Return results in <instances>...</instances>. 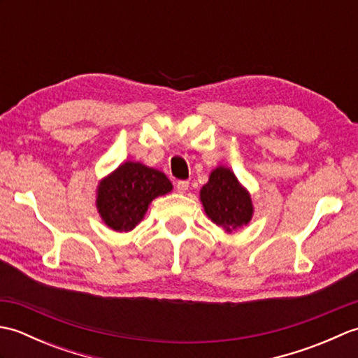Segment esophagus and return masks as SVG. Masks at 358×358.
Here are the masks:
<instances>
[{
    "instance_id": "1",
    "label": "esophagus",
    "mask_w": 358,
    "mask_h": 358,
    "mask_svg": "<svg viewBox=\"0 0 358 358\" xmlns=\"http://www.w3.org/2000/svg\"><path fill=\"white\" fill-rule=\"evenodd\" d=\"M189 189V181L187 180H180V181H177V191L180 192V194H185L186 191Z\"/></svg>"
}]
</instances>
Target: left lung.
<instances>
[{"mask_svg": "<svg viewBox=\"0 0 358 358\" xmlns=\"http://www.w3.org/2000/svg\"><path fill=\"white\" fill-rule=\"evenodd\" d=\"M200 196L208 217L226 231L248 224L252 217L249 194L227 167H217L210 173L209 183L203 186Z\"/></svg>", "mask_w": 358, "mask_h": 358, "instance_id": "obj_1", "label": "left lung"}]
</instances>
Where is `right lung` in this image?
I'll use <instances>...</instances> for the list:
<instances>
[{"mask_svg":"<svg viewBox=\"0 0 358 358\" xmlns=\"http://www.w3.org/2000/svg\"><path fill=\"white\" fill-rule=\"evenodd\" d=\"M171 191L172 183L163 172L127 162L98 186L96 208L110 229L127 232L141 222L155 196Z\"/></svg>","mask_w":358,"mask_h":358,"instance_id":"add662e5","label":"right lung"}]
</instances>
